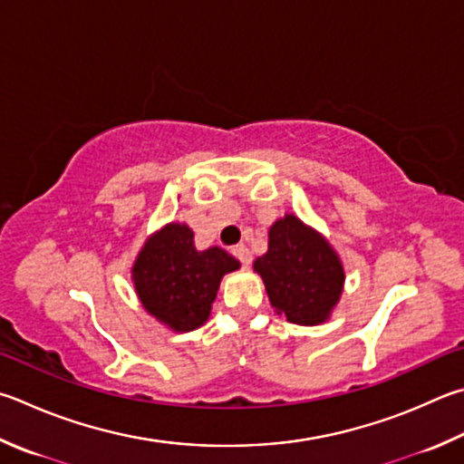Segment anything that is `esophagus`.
Here are the masks:
<instances>
[{"label": "esophagus", "mask_w": 464, "mask_h": 464, "mask_svg": "<svg viewBox=\"0 0 464 464\" xmlns=\"http://www.w3.org/2000/svg\"><path fill=\"white\" fill-rule=\"evenodd\" d=\"M233 256L237 257L243 266H249V264H251V251H249L246 246L233 247Z\"/></svg>", "instance_id": "1"}]
</instances>
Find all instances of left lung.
I'll return each mask as SVG.
<instances>
[{
	"mask_svg": "<svg viewBox=\"0 0 464 464\" xmlns=\"http://www.w3.org/2000/svg\"><path fill=\"white\" fill-rule=\"evenodd\" d=\"M254 269L276 313L294 324L324 323L341 298L344 272L339 256L294 215L269 227L267 254L256 259Z\"/></svg>",
	"mask_w": 464,
	"mask_h": 464,
	"instance_id": "obj_1",
	"label": "left lung"
}]
</instances>
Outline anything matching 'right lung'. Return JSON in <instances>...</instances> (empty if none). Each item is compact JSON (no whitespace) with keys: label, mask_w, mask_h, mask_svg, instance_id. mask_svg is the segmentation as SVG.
<instances>
[{"label":"right lung","mask_w":464,"mask_h":464,"mask_svg":"<svg viewBox=\"0 0 464 464\" xmlns=\"http://www.w3.org/2000/svg\"><path fill=\"white\" fill-rule=\"evenodd\" d=\"M192 237L187 225H166L140 251L131 272L144 308L179 333L205 323L221 277L239 267L221 247L197 251Z\"/></svg>","instance_id":"add662e5"}]
</instances>
